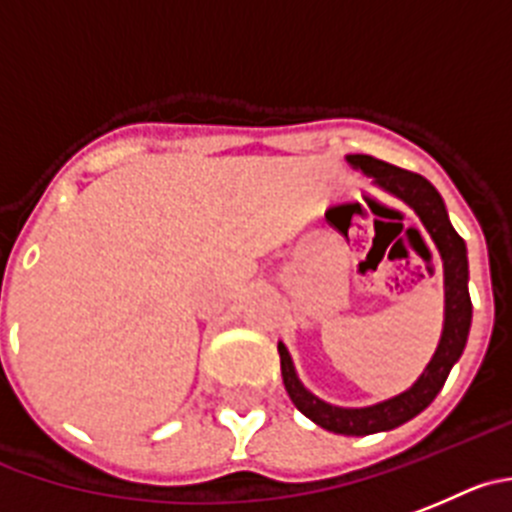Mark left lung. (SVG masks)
Masks as SVG:
<instances>
[{
	"label": "left lung",
	"instance_id": "left-lung-1",
	"mask_svg": "<svg viewBox=\"0 0 512 512\" xmlns=\"http://www.w3.org/2000/svg\"><path fill=\"white\" fill-rule=\"evenodd\" d=\"M346 161L364 174L374 179L381 189L399 197L401 202H407L409 207L417 212L427 232L432 234L434 245H437L439 255H442L444 265V328L439 346L434 351L432 361L427 364L424 374L414 381L412 389L404 394L391 396V399L379 401L374 407L361 409H346L333 407L328 401L318 399L310 394L303 384H300L298 374H295L293 358H290L288 348L278 343L280 353V369H283V384L288 396L293 399L295 407L313 419L318 427L328 429V432L346 434V437H364V434L386 432L399 424L409 422L417 417L419 412L429 407L434 396L442 391L444 381L450 376L452 366L457 364V358L462 356L467 343V333H470L472 323V300L470 290H467V247L465 240L455 232L450 224L447 209H444L439 191L429 184L424 176L414 174V171L399 169L386 161L374 159L366 154H351Z\"/></svg>",
	"mask_w": 512,
	"mask_h": 512
}]
</instances>
